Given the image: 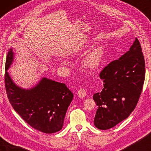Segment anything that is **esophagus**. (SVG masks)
<instances>
[{
  "mask_svg": "<svg viewBox=\"0 0 151 151\" xmlns=\"http://www.w3.org/2000/svg\"><path fill=\"white\" fill-rule=\"evenodd\" d=\"M78 96L80 98H84L86 96V90L83 88H80L79 90L78 91Z\"/></svg>",
  "mask_w": 151,
  "mask_h": 151,
  "instance_id": "obj_1",
  "label": "esophagus"
}]
</instances>
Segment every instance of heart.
Segmentation results:
<instances>
[{
	"label": "heart",
	"instance_id": "1",
	"mask_svg": "<svg viewBox=\"0 0 151 151\" xmlns=\"http://www.w3.org/2000/svg\"><path fill=\"white\" fill-rule=\"evenodd\" d=\"M103 55L102 47H96L87 53L83 60V65L86 69L94 70L100 65Z\"/></svg>",
	"mask_w": 151,
	"mask_h": 151
}]
</instances>
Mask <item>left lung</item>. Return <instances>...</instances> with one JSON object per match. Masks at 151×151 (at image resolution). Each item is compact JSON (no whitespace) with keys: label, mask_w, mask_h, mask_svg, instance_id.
Returning a JSON list of instances; mask_svg holds the SVG:
<instances>
[{"label":"left lung","mask_w":151,"mask_h":151,"mask_svg":"<svg viewBox=\"0 0 151 151\" xmlns=\"http://www.w3.org/2000/svg\"><path fill=\"white\" fill-rule=\"evenodd\" d=\"M104 88L93 95L98 106L94 124L99 129L114 127L135 109L145 79V62L137 38L129 51L106 65L100 73Z\"/></svg>","instance_id":"left-lung-1"}]
</instances>
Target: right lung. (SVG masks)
<instances>
[{"label": "right lung", "mask_w": 151, "mask_h": 151, "mask_svg": "<svg viewBox=\"0 0 151 151\" xmlns=\"http://www.w3.org/2000/svg\"><path fill=\"white\" fill-rule=\"evenodd\" d=\"M14 58L12 49L5 63V84L7 98L14 110L34 129L53 133L63 128L67 110L73 95L63 83L43 78L34 88L23 89L16 85L7 72Z\"/></svg>", "instance_id": "obj_1"}]
</instances>
